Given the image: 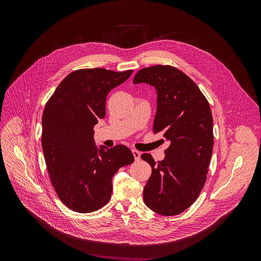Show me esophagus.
<instances>
[{
  "label": "esophagus",
  "mask_w": 261,
  "mask_h": 261,
  "mask_svg": "<svg viewBox=\"0 0 261 261\" xmlns=\"http://www.w3.org/2000/svg\"><path fill=\"white\" fill-rule=\"evenodd\" d=\"M132 154H133V156H134V159H135L136 161H138V160L140 159V156H141V154H140V152H138L137 150H132Z\"/></svg>",
  "instance_id": "1"
}]
</instances>
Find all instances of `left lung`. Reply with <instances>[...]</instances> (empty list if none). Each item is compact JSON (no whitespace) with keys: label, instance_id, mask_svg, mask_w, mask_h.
I'll list each match as a JSON object with an SVG mask.
<instances>
[{"label":"left lung","instance_id":"1","mask_svg":"<svg viewBox=\"0 0 261 261\" xmlns=\"http://www.w3.org/2000/svg\"><path fill=\"white\" fill-rule=\"evenodd\" d=\"M133 84L156 89L153 131L169 141L162 161L156 163L150 154L141 155L152 167L143 200L157 214L175 216L193 204L206 179L214 144L211 107L196 84L172 66L143 68Z\"/></svg>","mask_w":261,"mask_h":261}]
</instances>
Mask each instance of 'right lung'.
<instances>
[{"mask_svg": "<svg viewBox=\"0 0 261 261\" xmlns=\"http://www.w3.org/2000/svg\"><path fill=\"white\" fill-rule=\"evenodd\" d=\"M132 72L73 71L45 105L41 143L46 167L59 198L74 212L86 214L103 207L111 197L115 173L134 161L127 146L97 147L94 140V126L105 117L108 93Z\"/></svg>", "mask_w": 261, "mask_h": 261, "instance_id": "obj_1", "label": "right lung"}]
</instances>
